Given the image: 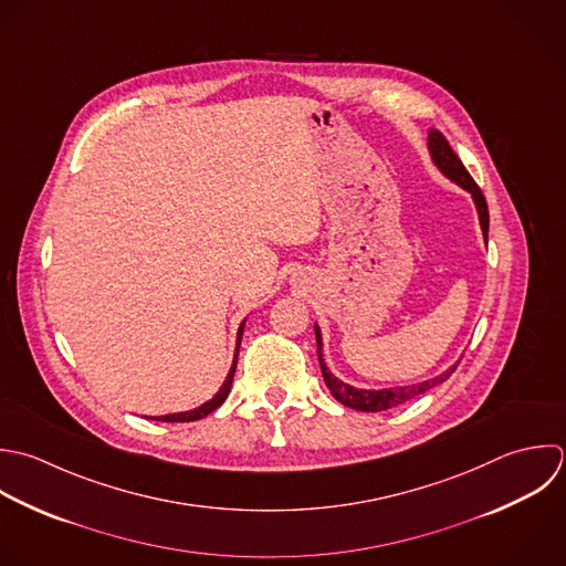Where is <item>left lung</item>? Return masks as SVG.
<instances>
[{
	"label": "left lung",
	"instance_id": "8db88e82",
	"mask_svg": "<svg viewBox=\"0 0 566 566\" xmlns=\"http://www.w3.org/2000/svg\"><path fill=\"white\" fill-rule=\"evenodd\" d=\"M430 151H432V158L434 163L439 165V169L452 178L454 182H459L463 189H468L476 202V209H479V218H481V227H483V235L488 240V231H490V211H488V200L481 191V187L474 182V178L470 176V171L465 169V165L461 163V158L454 154V149L450 147L448 138L432 129L430 132ZM315 337H317V357H319V366H322V375H324V381L331 390V395L353 408V410H361V412H381V410H388V408H395L399 403H406L423 392H428L430 388L443 384L446 379H450V375L457 370V366H452L450 370H446L443 375L434 377V379H428V381H421V384H415V386H399V388H386V390H357L344 381H339L337 377H333L322 359V335H319V328H315Z\"/></svg>",
	"mask_w": 566,
	"mask_h": 566
}]
</instances>
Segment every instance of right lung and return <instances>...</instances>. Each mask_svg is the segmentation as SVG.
<instances>
[{"mask_svg":"<svg viewBox=\"0 0 566 566\" xmlns=\"http://www.w3.org/2000/svg\"><path fill=\"white\" fill-rule=\"evenodd\" d=\"M242 331H244V322L240 324V331H238V348H240V342H242ZM238 348H235V359H233V366H231V370H229V375H227V379H224L222 388H220V390L213 395V399H209L207 403H202L200 408H196V410H189V412H178V415L156 417V421H165V423H187V421H198V419H202V417L211 415L213 410H218V408L224 403V399L229 397V390H231V381H233V375H235V364H238Z\"/></svg>","mask_w":566,"mask_h":566,"instance_id":"1","label":"right lung"}]
</instances>
